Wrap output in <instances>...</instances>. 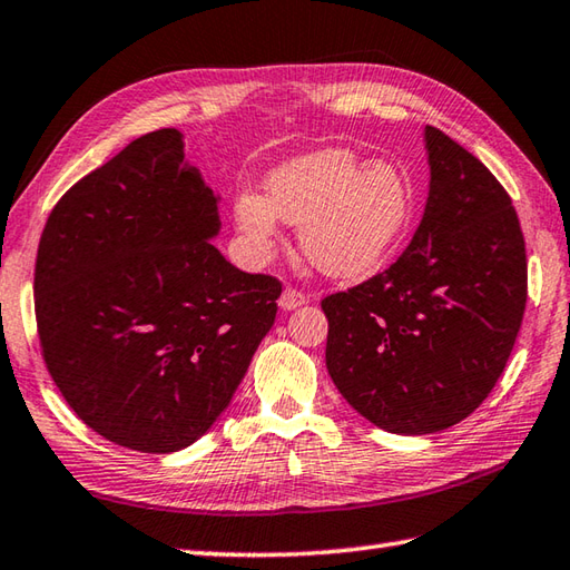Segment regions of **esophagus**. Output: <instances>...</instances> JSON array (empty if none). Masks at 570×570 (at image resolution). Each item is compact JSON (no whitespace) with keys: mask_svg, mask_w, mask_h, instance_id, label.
Masks as SVG:
<instances>
[{"mask_svg":"<svg viewBox=\"0 0 570 570\" xmlns=\"http://www.w3.org/2000/svg\"><path fill=\"white\" fill-rule=\"evenodd\" d=\"M308 301V296L301 292V288H296V286H286L284 288V294H282V298H278V306H282L284 311H292V308H298V306H304Z\"/></svg>","mask_w":570,"mask_h":570,"instance_id":"1","label":"esophagus"}]
</instances>
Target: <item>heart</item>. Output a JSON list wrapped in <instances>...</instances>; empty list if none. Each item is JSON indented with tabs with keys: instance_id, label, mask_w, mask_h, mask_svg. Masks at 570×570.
I'll return each mask as SVG.
<instances>
[{
	"instance_id": "b5f03b06",
	"label": "heart",
	"mask_w": 570,
	"mask_h": 570,
	"mask_svg": "<svg viewBox=\"0 0 570 570\" xmlns=\"http://www.w3.org/2000/svg\"><path fill=\"white\" fill-rule=\"evenodd\" d=\"M412 215V193L393 163L323 148L284 163L266 180V199L244 193L234 217L244 237L266 252L278 219L301 225V249L328 276L351 278L375 269Z\"/></svg>"
}]
</instances>
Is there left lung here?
Listing matches in <instances>:
<instances>
[{"label":"left lung","instance_id":"obj_1","mask_svg":"<svg viewBox=\"0 0 570 570\" xmlns=\"http://www.w3.org/2000/svg\"><path fill=\"white\" fill-rule=\"evenodd\" d=\"M430 193L385 272L321 301L326 365L381 430H448L484 403L527 308V244L511 197L470 150L428 126Z\"/></svg>","mask_w":570,"mask_h":570}]
</instances>
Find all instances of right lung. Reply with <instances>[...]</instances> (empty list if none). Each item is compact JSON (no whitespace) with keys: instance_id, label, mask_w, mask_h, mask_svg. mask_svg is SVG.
<instances>
[{"instance_id":"add662e5","label":"right lung","mask_w":570,"mask_h":570,"mask_svg":"<svg viewBox=\"0 0 570 570\" xmlns=\"http://www.w3.org/2000/svg\"><path fill=\"white\" fill-rule=\"evenodd\" d=\"M217 197L173 128L128 142L56 203L33 266L41 355L66 403L120 448L167 454L229 405L282 282L209 244Z\"/></svg>"}]
</instances>
